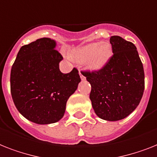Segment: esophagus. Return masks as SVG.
<instances>
[{
	"instance_id": "34e87169",
	"label": "esophagus",
	"mask_w": 157,
	"mask_h": 157,
	"mask_svg": "<svg viewBox=\"0 0 157 157\" xmlns=\"http://www.w3.org/2000/svg\"><path fill=\"white\" fill-rule=\"evenodd\" d=\"M79 74H80V76H81V80H82V81H85V76L82 74V72H81V71H79Z\"/></svg>"
}]
</instances>
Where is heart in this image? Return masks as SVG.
Masks as SVG:
<instances>
[{"label":"heart","instance_id":"obj_1","mask_svg":"<svg viewBox=\"0 0 157 157\" xmlns=\"http://www.w3.org/2000/svg\"><path fill=\"white\" fill-rule=\"evenodd\" d=\"M72 58L75 60L86 63L90 69L98 71L106 65L112 56V48L105 42L92 43L74 50Z\"/></svg>","mask_w":157,"mask_h":157}]
</instances>
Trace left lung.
Segmentation results:
<instances>
[{"label":"left lung","instance_id":"1","mask_svg":"<svg viewBox=\"0 0 157 157\" xmlns=\"http://www.w3.org/2000/svg\"><path fill=\"white\" fill-rule=\"evenodd\" d=\"M113 56L98 71L83 72L91 85L94 112L106 121L123 119L136 109L144 90V72L136 47L122 37L111 36Z\"/></svg>","mask_w":157,"mask_h":157}]
</instances>
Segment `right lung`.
I'll list each match as a JSON object with an SVG mask.
<instances>
[{
    "label": "right lung",
    "instance_id": "obj_1",
    "mask_svg": "<svg viewBox=\"0 0 157 157\" xmlns=\"http://www.w3.org/2000/svg\"><path fill=\"white\" fill-rule=\"evenodd\" d=\"M56 46V41L49 38L22 46L11 68L10 90L15 106L37 124L60 120L67 99L81 82L76 67L69 73L60 72L59 63L63 56Z\"/></svg>",
    "mask_w": 157,
    "mask_h": 157
}]
</instances>
